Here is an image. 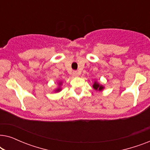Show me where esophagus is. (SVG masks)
<instances>
[{
  "instance_id": "1",
  "label": "esophagus",
  "mask_w": 150,
  "mask_h": 150,
  "mask_svg": "<svg viewBox=\"0 0 150 150\" xmlns=\"http://www.w3.org/2000/svg\"><path fill=\"white\" fill-rule=\"evenodd\" d=\"M79 74H80V73L78 71H73V76H76V77L79 76Z\"/></svg>"
}]
</instances>
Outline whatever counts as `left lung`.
<instances>
[{
	"mask_svg": "<svg viewBox=\"0 0 150 150\" xmlns=\"http://www.w3.org/2000/svg\"><path fill=\"white\" fill-rule=\"evenodd\" d=\"M93 87L95 89H96V90L98 89V90H100V91H101V90L103 89V87H102V85H100L99 84L96 83V82H95V83H94L93 85Z\"/></svg>",
	"mask_w": 150,
	"mask_h": 150,
	"instance_id": "obj_1",
	"label": "left lung"
}]
</instances>
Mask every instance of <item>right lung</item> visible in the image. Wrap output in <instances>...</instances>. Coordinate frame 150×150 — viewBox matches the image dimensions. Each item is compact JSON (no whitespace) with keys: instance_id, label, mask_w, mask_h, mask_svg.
<instances>
[{"instance_id":"right-lung-1","label":"right lung","mask_w":150,"mask_h":150,"mask_svg":"<svg viewBox=\"0 0 150 150\" xmlns=\"http://www.w3.org/2000/svg\"><path fill=\"white\" fill-rule=\"evenodd\" d=\"M60 90H61L60 89H57V91H60Z\"/></svg>"}]
</instances>
